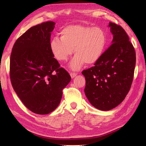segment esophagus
Returning a JSON list of instances; mask_svg holds the SVG:
<instances>
[{
	"instance_id": "obj_1",
	"label": "esophagus",
	"mask_w": 146,
	"mask_h": 146,
	"mask_svg": "<svg viewBox=\"0 0 146 146\" xmlns=\"http://www.w3.org/2000/svg\"><path fill=\"white\" fill-rule=\"evenodd\" d=\"M70 76L71 77V78H75V77L76 76V73H70Z\"/></svg>"
}]
</instances>
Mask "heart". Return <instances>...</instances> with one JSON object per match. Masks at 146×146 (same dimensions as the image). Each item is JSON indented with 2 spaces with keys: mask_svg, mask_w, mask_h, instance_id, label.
Segmentation results:
<instances>
[{
  "mask_svg": "<svg viewBox=\"0 0 146 146\" xmlns=\"http://www.w3.org/2000/svg\"><path fill=\"white\" fill-rule=\"evenodd\" d=\"M61 39H52L49 46L52 55L60 62L66 61L73 52L76 54L70 63L73 70L83 64L95 63L104 54L107 38L104 31L98 27L70 25L61 31Z\"/></svg>",
  "mask_w": 146,
  "mask_h": 146,
  "instance_id": "heart-1",
  "label": "heart"
}]
</instances>
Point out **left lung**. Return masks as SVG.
I'll list each match as a JSON object with an SVG mask.
<instances>
[{"label":"left lung","instance_id":"obj_1","mask_svg":"<svg viewBox=\"0 0 146 146\" xmlns=\"http://www.w3.org/2000/svg\"><path fill=\"white\" fill-rule=\"evenodd\" d=\"M112 44L94 64L82 71L85 93L90 104L101 110L116 107L127 95L134 78L135 51L125 30L110 23Z\"/></svg>","mask_w":146,"mask_h":146}]
</instances>
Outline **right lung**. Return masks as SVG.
<instances>
[{"mask_svg":"<svg viewBox=\"0 0 146 146\" xmlns=\"http://www.w3.org/2000/svg\"><path fill=\"white\" fill-rule=\"evenodd\" d=\"M55 23L48 21L24 33L15 42L10 60V78L14 91L33 112L45 115L60 104L63 89L71 81L50 49Z\"/></svg>","mask_w":146,"mask_h":146,"instance_id":"right-lung-1","label":"right lung"}]
</instances>
